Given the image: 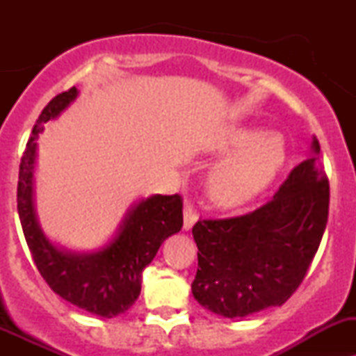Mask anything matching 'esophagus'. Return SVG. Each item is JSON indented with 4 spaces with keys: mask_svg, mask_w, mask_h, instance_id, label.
<instances>
[{
    "mask_svg": "<svg viewBox=\"0 0 356 356\" xmlns=\"http://www.w3.org/2000/svg\"><path fill=\"white\" fill-rule=\"evenodd\" d=\"M196 220H198V211H196V208L193 207L191 203H186V207H184V229L186 231L193 229V225L196 224Z\"/></svg>",
    "mask_w": 356,
    "mask_h": 356,
    "instance_id": "obj_1",
    "label": "esophagus"
}]
</instances>
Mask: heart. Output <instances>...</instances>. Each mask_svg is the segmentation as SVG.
Segmentation results:
<instances>
[{
  "label": "heart",
  "mask_w": 356,
  "mask_h": 356,
  "mask_svg": "<svg viewBox=\"0 0 356 356\" xmlns=\"http://www.w3.org/2000/svg\"><path fill=\"white\" fill-rule=\"evenodd\" d=\"M243 148L225 158L211 170L208 191L222 207H239L260 195L284 160V146L277 136L254 138L250 131H232L220 141V148Z\"/></svg>",
  "instance_id": "1"
}]
</instances>
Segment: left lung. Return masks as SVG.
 Instances as JSON below:
<instances>
[{
    "label": "left lung",
    "instance_id": "obj_1",
    "mask_svg": "<svg viewBox=\"0 0 356 356\" xmlns=\"http://www.w3.org/2000/svg\"><path fill=\"white\" fill-rule=\"evenodd\" d=\"M314 155L289 172L274 198L250 213L200 218L193 296L227 318L281 307L307 275L329 217V181Z\"/></svg>",
    "mask_w": 356,
    "mask_h": 356
}]
</instances>
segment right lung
Here are the masks:
<instances>
[{
  "mask_svg": "<svg viewBox=\"0 0 356 356\" xmlns=\"http://www.w3.org/2000/svg\"><path fill=\"white\" fill-rule=\"evenodd\" d=\"M75 98L77 89L70 88L39 115L20 160L17 208L32 260L53 293L89 314L111 318L134 305L145 267L152 264L161 243L181 231L182 198L155 195L139 201L129 210L118 234L96 253H68L51 245L39 227L32 203L35 139L46 122L58 117Z\"/></svg>",
  "mask_w": 356,
  "mask_h": 356,
  "instance_id": "add662e5",
  "label": "right lung"
}]
</instances>
